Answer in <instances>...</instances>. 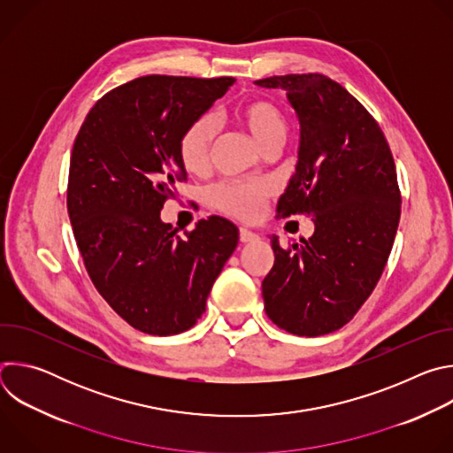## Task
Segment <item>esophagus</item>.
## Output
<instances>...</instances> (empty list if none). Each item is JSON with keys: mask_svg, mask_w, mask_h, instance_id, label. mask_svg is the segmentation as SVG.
<instances>
[{"mask_svg": "<svg viewBox=\"0 0 453 453\" xmlns=\"http://www.w3.org/2000/svg\"><path fill=\"white\" fill-rule=\"evenodd\" d=\"M257 238H260V236H257L256 233H252V231H249V229H240V242L242 243H249V242H256Z\"/></svg>", "mask_w": 453, "mask_h": 453, "instance_id": "1", "label": "esophagus"}]
</instances>
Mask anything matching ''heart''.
<instances>
[{"instance_id": "heart-1", "label": "heart", "mask_w": 453, "mask_h": 453, "mask_svg": "<svg viewBox=\"0 0 453 453\" xmlns=\"http://www.w3.org/2000/svg\"><path fill=\"white\" fill-rule=\"evenodd\" d=\"M234 118L264 152L274 147L280 149L287 140V114L271 100H250L236 109ZM217 133V119L211 114L199 116L184 128L179 138V157L186 172L199 175L208 170ZM267 196L269 189L264 184L224 182L211 189V203L229 215L252 219L260 211Z\"/></svg>"}]
</instances>
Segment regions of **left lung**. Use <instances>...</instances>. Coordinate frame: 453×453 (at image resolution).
Instances as JSON below:
<instances>
[{
  "label": "left lung",
  "instance_id": "1",
  "mask_svg": "<svg viewBox=\"0 0 453 453\" xmlns=\"http://www.w3.org/2000/svg\"><path fill=\"white\" fill-rule=\"evenodd\" d=\"M254 84L285 89L301 127L296 173L276 213L315 224L288 249L271 238L265 311L288 334L326 335L355 317L391 254L402 211L396 165L376 119L335 81L303 73Z\"/></svg>",
  "mask_w": 453,
  "mask_h": 453
}]
</instances>
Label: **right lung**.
<instances>
[{"instance_id": "right-lung-1", "label": "right lung", "mask_w": 453, "mask_h": 453, "mask_svg": "<svg viewBox=\"0 0 453 453\" xmlns=\"http://www.w3.org/2000/svg\"><path fill=\"white\" fill-rule=\"evenodd\" d=\"M233 84L140 77L104 95L77 134L68 179L73 234L95 288L143 334L177 335L196 325L238 245V227L222 217L177 236L159 215L186 180L180 134Z\"/></svg>"}]
</instances>
